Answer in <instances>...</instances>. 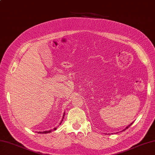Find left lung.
<instances>
[{"label":"left lung","mask_w":155,"mask_h":155,"mask_svg":"<svg viewBox=\"0 0 155 155\" xmlns=\"http://www.w3.org/2000/svg\"><path fill=\"white\" fill-rule=\"evenodd\" d=\"M132 123H131V124H130V125H128V126H127V127H126V128H125V129H123V131H125V130H126V129H127V128H128V127H130V126H131V125H132Z\"/></svg>","instance_id":"1"}]
</instances>
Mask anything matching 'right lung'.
Wrapping results in <instances>:
<instances>
[{"instance_id":"1","label":"right lung","mask_w":155,"mask_h":155,"mask_svg":"<svg viewBox=\"0 0 155 155\" xmlns=\"http://www.w3.org/2000/svg\"><path fill=\"white\" fill-rule=\"evenodd\" d=\"M64 114H65V113H64L63 117H62V120H61V121L60 122V124H61V122H62L63 119L64 118ZM56 129H57V128H54V129H53V130H56ZM51 131H52V130H49V131H38V134H48V133H50V132H51Z\"/></svg>"}]
</instances>
